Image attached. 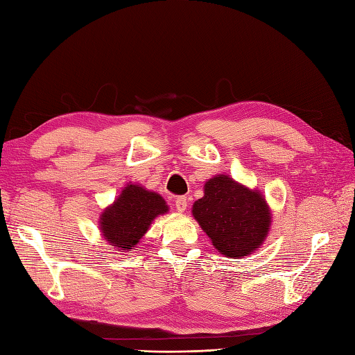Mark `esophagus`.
<instances>
[{
  "instance_id": "obj_1",
  "label": "esophagus",
  "mask_w": 355,
  "mask_h": 355,
  "mask_svg": "<svg viewBox=\"0 0 355 355\" xmlns=\"http://www.w3.org/2000/svg\"><path fill=\"white\" fill-rule=\"evenodd\" d=\"M187 206H188V200L185 196H179L175 198V207L178 212H185L187 211Z\"/></svg>"
}]
</instances>
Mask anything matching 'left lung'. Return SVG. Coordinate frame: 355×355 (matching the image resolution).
<instances>
[{
  "mask_svg": "<svg viewBox=\"0 0 355 355\" xmlns=\"http://www.w3.org/2000/svg\"><path fill=\"white\" fill-rule=\"evenodd\" d=\"M193 215L218 253L232 259L256 252L271 227L265 197L227 175L207 180L205 196L193 205Z\"/></svg>",
  "mask_w": 355,
  "mask_h": 355,
  "instance_id": "1",
  "label": "left lung"
}]
</instances>
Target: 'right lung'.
Masks as SVG:
<instances>
[{"instance_id":"1","label":"right lung","mask_w":355,"mask_h":355,"mask_svg":"<svg viewBox=\"0 0 355 355\" xmlns=\"http://www.w3.org/2000/svg\"><path fill=\"white\" fill-rule=\"evenodd\" d=\"M167 211L168 206L158 193L129 184L114 203L101 214L99 229L116 252H131L149 230L152 221Z\"/></svg>"}]
</instances>
